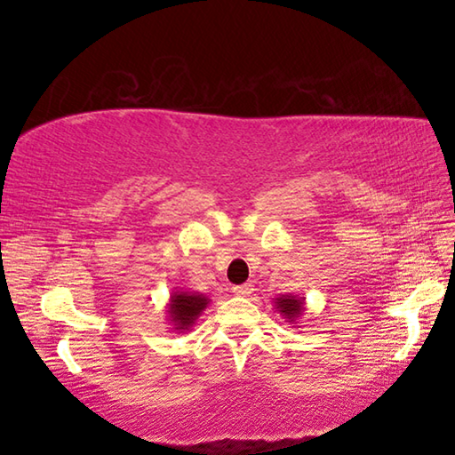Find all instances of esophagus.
<instances>
[{
	"instance_id": "1",
	"label": "esophagus",
	"mask_w": 455,
	"mask_h": 455,
	"mask_svg": "<svg viewBox=\"0 0 455 455\" xmlns=\"http://www.w3.org/2000/svg\"><path fill=\"white\" fill-rule=\"evenodd\" d=\"M252 291H255V289H252V284H251V283L238 284V287H235V289H233V292H235V295H238V297H249Z\"/></svg>"
}]
</instances>
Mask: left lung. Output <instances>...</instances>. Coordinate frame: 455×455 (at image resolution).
Masks as SVG:
<instances>
[{
	"instance_id": "obj_1",
	"label": "left lung",
	"mask_w": 455,
	"mask_h": 455,
	"mask_svg": "<svg viewBox=\"0 0 455 455\" xmlns=\"http://www.w3.org/2000/svg\"><path fill=\"white\" fill-rule=\"evenodd\" d=\"M275 309L279 311L283 319H287L289 323L295 325V323L301 319L305 313V297L292 295V292H287V295H276Z\"/></svg>"
}]
</instances>
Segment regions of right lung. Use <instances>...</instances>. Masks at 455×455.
Returning <instances> with one entry per match:
<instances>
[{"instance_id":"1","label":"right lung","mask_w":455,"mask_h":455,"mask_svg":"<svg viewBox=\"0 0 455 455\" xmlns=\"http://www.w3.org/2000/svg\"><path fill=\"white\" fill-rule=\"evenodd\" d=\"M209 305L211 299L204 292L174 289L166 303V317L168 323H171L172 333H187V331H190Z\"/></svg>"}]
</instances>
